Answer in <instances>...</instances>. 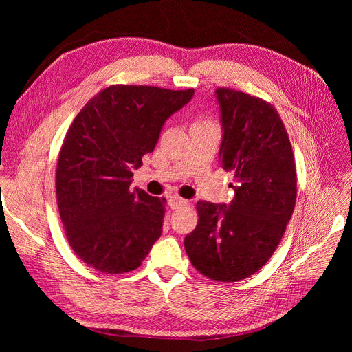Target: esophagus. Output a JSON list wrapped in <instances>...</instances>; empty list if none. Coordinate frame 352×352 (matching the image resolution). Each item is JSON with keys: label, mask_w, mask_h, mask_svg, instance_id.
I'll return each mask as SVG.
<instances>
[{"label": "esophagus", "mask_w": 352, "mask_h": 352, "mask_svg": "<svg viewBox=\"0 0 352 352\" xmlns=\"http://www.w3.org/2000/svg\"><path fill=\"white\" fill-rule=\"evenodd\" d=\"M188 204H189L188 199H184V198L176 197V195L168 198V206L172 207L173 210H176V208H179V207H185V206H188Z\"/></svg>", "instance_id": "34e87169"}]
</instances>
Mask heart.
Segmentation results:
<instances>
[{
    "instance_id": "b5f03b06",
    "label": "heart",
    "mask_w": 352,
    "mask_h": 352,
    "mask_svg": "<svg viewBox=\"0 0 352 352\" xmlns=\"http://www.w3.org/2000/svg\"><path fill=\"white\" fill-rule=\"evenodd\" d=\"M211 120H208V119H201L199 122H197V123H210Z\"/></svg>"
}]
</instances>
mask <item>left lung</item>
I'll return each mask as SVG.
<instances>
[{"label":"left lung","instance_id":"obj_1","mask_svg":"<svg viewBox=\"0 0 352 352\" xmlns=\"http://www.w3.org/2000/svg\"><path fill=\"white\" fill-rule=\"evenodd\" d=\"M223 141L219 158L233 173L229 206L198 201L185 238L194 267L216 282L250 278L278 248L295 207L296 168L279 113L260 97L217 88Z\"/></svg>","mask_w":352,"mask_h":352}]
</instances>
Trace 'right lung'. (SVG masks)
<instances>
[{
    "label": "right lung",
    "instance_id": "1",
    "mask_svg": "<svg viewBox=\"0 0 352 352\" xmlns=\"http://www.w3.org/2000/svg\"><path fill=\"white\" fill-rule=\"evenodd\" d=\"M192 95L194 89L111 85L74 117L58 154L56 194L69 245L89 267L132 272L162 236L166 198L131 190L132 170Z\"/></svg>",
    "mask_w": 352,
    "mask_h": 352
}]
</instances>
